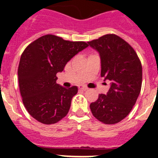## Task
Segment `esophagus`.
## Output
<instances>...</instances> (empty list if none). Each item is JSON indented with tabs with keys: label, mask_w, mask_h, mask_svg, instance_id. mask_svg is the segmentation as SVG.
<instances>
[{
	"label": "esophagus",
	"mask_w": 158,
	"mask_h": 158,
	"mask_svg": "<svg viewBox=\"0 0 158 158\" xmlns=\"http://www.w3.org/2000/svg\"><path fill=\"white\" fill-rule=\"evenodd\" d=\"M79 90H81V91H86L87 89H88L86 87H79Z\"/></svg>",
	"instance_id": "1"
}]
</instances>
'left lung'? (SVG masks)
<instances>
[{
    "mask_svg": "<svg viewBox=\"0 0 158 158\" xmlns=\"http://www.w3.org/2000/svg\"><path fill=\"white\" fill-rule=\"evenodd\" d=\"M98 52L101 76L110 80L106 94H99L90 109L101 122L112 125L129 115L135 106L142 86V65L132 47L115 34H106L88 42Z\"/></svg>",
    "mask_w": 158,
    "mask_h": 158,
    "instance_id": "1",
    "label": "left lung"
}]
</instances>
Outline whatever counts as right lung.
I'll list each match as a JSON object with an SVG mask.
<instances>
[{
    "instance_id": "obj_1",
    "label": "right lung",
    "mask_w": 158,
    "mask_h": 158,
    "mask_svg": "<svg viewBox=\"0 0 158 158\" xmlns=\"http://www.w3.org/2000/svg\"><path fill=\"white\" fill-rule=\"evenodd\" d=\"M88 47L84 42H69L48 34L26 48L19 64V85L23 105L35 120L51 125L67 115L78 88L66 89L56 84V74Z\"/></svg>"
}]
</instances>
